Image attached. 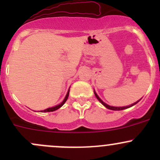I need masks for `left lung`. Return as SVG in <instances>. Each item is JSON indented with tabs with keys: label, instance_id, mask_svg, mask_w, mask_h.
Returning <instances> with one entry per match:
<instances>
[{
	"label": "left lung",
	"instance_id": "obj_1",
	"mask_svg": "<svg viewBox=\"0 0 160 160\" xmlns=\"http://www.w3.org/2000/svg\"><path fill=\"white\" fill-rule=\"evenodd\" d=\"M93 92H94V94H95V96H96V98H98V101H99L100 102H101V104H102L104 106V107H106V108H107L108 109H110V110H113V111H122V110H124V109L128 108H130V107H132V106H133V105H135V104H136L137 103H138V101H140V100H139V101H136V102H135V103H134V104H131V105H129V106H126V107H113V106H110V105H108V104H106V103H104V101H103L102 100H101V98H100L99 97H98V95L97 94V93H96V92H95V90H93Z\"/></svg>",
	"mask_w": 160,
	"mask_h": 160
}]
</instances>
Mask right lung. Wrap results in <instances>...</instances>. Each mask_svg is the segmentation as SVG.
Segmentation results:
<instances>
[{"label":"right lung","instance_id":"add662e5","mask_svg":"<svg viewBox=\"0 0 160 160\" xmlns=\"http://www.w3.org/2000/svg\"><path fill=\"white\" fill-rule=\"evenodd\" d=\"M69 92H70V90H68V92H67V95H66L65 98H64V100H63V101H62V103H60V104H58V105L55 106V107H52V108H47V109H46V110H44V111H42V112H51V111H54L57 110V109H59V108H61V107H62V106L64 104H65V102H66V101H67V98H68V97H69Z\"/></svg>","mask_w":160,"mask_h":160}]
</instances>
